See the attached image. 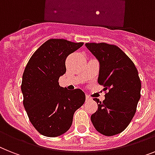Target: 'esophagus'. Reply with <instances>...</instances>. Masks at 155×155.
Returning <instances> with one entry per match:
<instances>
[{
  "instance_id": "obj_1",
  "label": "esophagus",
  "mask_w": 155,
  "mask_h": 155,
  "mask_svg": "<svg viewBox=\"0 0 155 155\" xmlns=\"http://www.w3.org/2000/svg\"><path fill=\"white\" fill-rule=\"evenodd\" d=\"M85 98H86V101H90V100L92 99V98L90 97H89V96H88V95L85 96Z\"/></svg>"
}]
</instances>
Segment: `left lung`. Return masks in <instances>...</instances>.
Wrapping results in <instances>:
<instances>
[{"instance_id":"left-lung-1","label":"left lung","mask_w":155,"mask_h":155,"mask_svg":"<svg viewBox=\"0 0 155 155\" xmlns=\"http://www.w3.org/2000/svg\"><path fill=\"white\" fill-rule=\"evenodd\" d=\"M98 60V83L108 92L103 101L94 98L98 109L91 121L98 132L112 136L124 131L136 112L141 81L135 64L120 48L108 43H85Z\"/></svg>"}]
</instances>
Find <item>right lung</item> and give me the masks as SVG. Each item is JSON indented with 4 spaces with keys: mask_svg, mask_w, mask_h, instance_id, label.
Masks as SVG:
<instances>
[{
    "mask_svg": "<svg viewBox=\"0 0 155 155\" xmlns=\"http://www.w3.org/2000/svg\"><path fill=\"white\" fill-rule=\"evenodd\" d=\"M84 43L62 39L47 40L29 59L23 74L24 106L31 124L41 135L57 137L68 131L75 111L83 105L85 93L59 85L66 73V58Z\"/></svg>",
    "mask_w": 155,
    "mask_h": 155,
    "instance_id": "right-lung-1",
    "label": "right lung"
}]
</instances>
